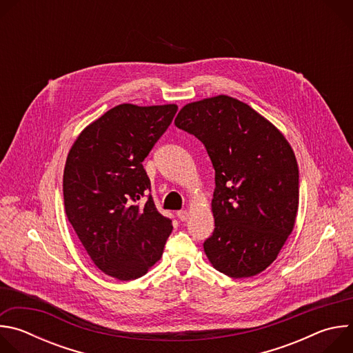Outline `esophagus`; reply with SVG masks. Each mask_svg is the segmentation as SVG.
<instances>
[{
    "instance_id": "34e87169",
    "label": "esophagus",
    "mask_w": 353,
    "mask_h": 353,
    "mask_svg": "<svg viewBox=\"0 0 353 353\" xmlns=\"http://www.w3.org/2000/svg\"><path fill=\"white\" fill-rule=\"evenodd\" d=\"M177 218L181 221V222H185L188 219V212L187 211H177Z\"/></svg>"
}]
</instances>
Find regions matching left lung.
Segmentation results:
<instances>
[{"mask_svg":"<svg viewBox=\"0 0 353 353\" xmlns=\"http://www.w3.org/2000/svg\"><path fill=\"white\" fill-rule=\"evenodd\" d=\"M174 124L204 143L215 169L208 260L230 278L260 274L296 221L299 169L289 142L256 110L225 94L185 105Z\"/></svg>","mask_w":353,"mask_h":353,"instance_id":"left-lung-1","label":"left lung"}]
</instances>
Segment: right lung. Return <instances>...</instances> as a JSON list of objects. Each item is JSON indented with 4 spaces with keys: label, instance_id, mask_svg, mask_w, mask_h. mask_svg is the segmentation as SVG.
<instances>
[{
    "label": "right lung",
    "instance_id": "right-lung-1",
    "mask_svg": "<svg viewBox=\"0 0 353 353\" xmlns=\"http://www.w3.org/2000/svg\"><path fill=\"white\" fill-rule=\"evenodd\" d=\"M176 105H119L89 124L64 169L65 214L106 275L141 278L162 257L172 219L158 212L143 159L177 113Z\"/></svg>",
    "mask_w": 353,
    "mask_h": 353
}]
</instances>
